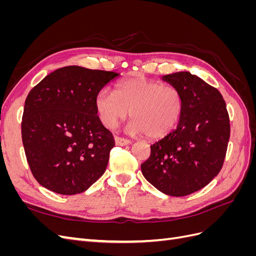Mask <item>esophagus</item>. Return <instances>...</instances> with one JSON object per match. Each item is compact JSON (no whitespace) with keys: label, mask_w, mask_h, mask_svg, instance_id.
<instances>
[{"label":"esophagus","mask_w":256,"mask_h":256,"mask_svg":"<svg viewBox=\"0 0 256 256\" xmlns=\"http://www.w3.org/2000/svg\"><path fill=\"white\" fill-rule=\"evenodd\" d=\"M115 143L116 145H120V146H125L130 144V140H127V138H120V136H115Z\"/></svg>","instance_id":"esophagus-1"}]
</instances>
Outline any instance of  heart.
I'll return each instance as SVG.
<instances>
[{
	"instance_id": "b5f03b06",
	"label": "heart",
	"mask_w": 256,
	"mask_h": 256,
	"mask_svg": "<svg viewBox=\"0 0 256 256\" xmlns=\"http://www.w3.org/2000/svg\"><path fill=\"white\" fill-rule=\"evenodd\" d=\"M99 120L106 128H114L130 114L128 129L134 134L161 138L170 134L180 122L184 98L172 84L141 76L122 80L115 92L102 88L95 96Z\"/></svg>"
}]
</instances>
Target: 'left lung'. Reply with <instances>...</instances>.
Masks as SVG:
<instances>
[{"instance_id": "8db88e82", "label": "left lung", "mask_w": 256, "mask_h": 256, "mask_svg": "<svg viewBox=\"0 0 256 256\" xmlns=\"http://www.w3.org/2000/svg\"><path fill=\"white\" fill-rule=\"evenodd\" d=\"M162 80L180 90L184 112L177 128L150 145L141 170L164 194L184 196L219 174L230 140V118L221 92L198 76L180 72Z\"/></svg>"}]
</instances>
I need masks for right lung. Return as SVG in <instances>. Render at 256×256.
Listing matches in <instances>:
<instances>
[{
	"label": "right lung",
	"mask_w": 256,
	"mask_h": 256,
	"mask_svg": "<svg viewBox=\"0 0 256 256\" xmlns=\"http://www.w3.org/2000/svg\"><path fill=\"white\" fill-rule=\"evenodd\" d=\"M118 76L67 66L30 90L22 116V143L30 171L42 187L78 194L104 173L115 143L98 118L94 100Z\"/></svg>",
	"instance_id": "1"
}]
</instances>
